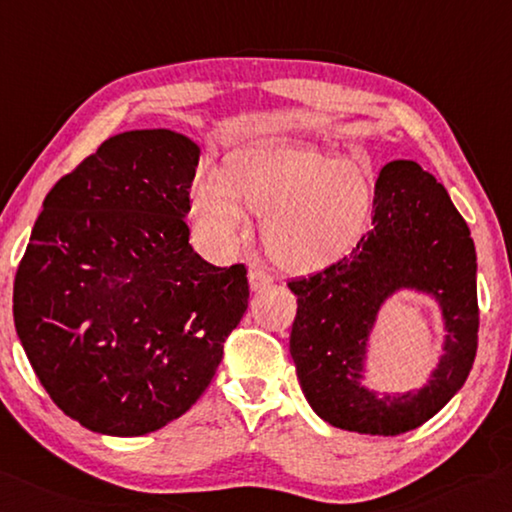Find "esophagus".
<instances>
[{
	"label": "esophagus",
	"mask_w": 512,
	"mask_h": 512,
	"mask_svg": "<svg viewBox=\"0 0 512 512\" xmlns=\"http://www.w3.org/2000/svg\"><path fill=\"white\" fill-rule=\"evenodd\" d=\"M247 279H249L251 292H261V290L267 288V285L272 283V276L267 274V272H263L261 267H251L249 274H247Z\"/></svg>",
	"instance_id": "34e87169"
}]
</instances>
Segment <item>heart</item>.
Here are the masks:
<instances>
[{"label": "heart", "mask_w": 512, "mask_h": 512, "mask_svg": "<svg viewBox=\"0 0 512 512\" xmlns=\"http://www.w3.org/2000/svg\"><path fill=\"white\" fill-rule=\"evenodd\" d=\"M375 186L357 157L283 141L249 143L224 157L222 177L193 188L191 220L202 247L229 258L249 238L251 215H261L263 240L276 265L308 276L342 263L371 227Z\"/></svg>", "instance_id": "obj_1"}]
</instances>
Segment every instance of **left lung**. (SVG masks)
Here are the masks:
<instances>
[{
	"mask_svg": "<svg viewBox=\"0 0 512 512\" xmlns=\"http://www.w3.org/2000/svg\"><path fill=\"white\" fill-rule=\"evenodd\" d=\"M297 294L290 355L301 391L333 427L398 436L454 398L477 355V251L445 186L416 161L396 159L375 182L373 229L342 263L290 281ZM400 291L432 296L442 308L444 353L423 388L402 394L365 384L372 328Z\"/></svg>",
	"mask_w": 512,
	"mask_h": 512,
	"instance_id": "8db88e82",
	"label": "left lung"
}]
</instances>
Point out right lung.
I'll list each match as a JSON object with an SVG mask.
<instances>
[{
    "instance_id": "1",
    "label": "right lung",
    "mask_w": 512,
    "mask_h": 512,
    "mask_svg": "<svg viewBox=\"0 0 512 512\" xmlns=\"http://www.w3.org/2000/svg\"><path fill=\"white\" fill-rule=\"evenodd\" d=\"M197 161L182 132L114 134L35 220L15 330L51 400L92 432L143 436L191 409L247 310L245 267L188 245Z\"/></svg>"
}]
</instances>
